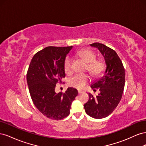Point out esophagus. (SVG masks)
I'll list each match as a JSON object with an SVG mask.
<instances>
[{"label": "esophagus", "mask_w": 146, "mask_h": 146, "mask_svg": "<svg viewBox=\"0 0 146 146\" xmlns=\"http://www.w3.org/2000/svg\"><path fill=\"white\" fill-rule=\"evenodd\" d=\"M78 92L79 94H82L83 92L82 91H78Z\"/></svg>", "instance_id": "1"}]
</instances>
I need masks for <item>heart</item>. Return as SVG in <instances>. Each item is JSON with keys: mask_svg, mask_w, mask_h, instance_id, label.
Segmentation results:
<instances>
[{"mask_svg": "<svg viewBox=\"0 0 146 146\" xmlns=\"http://www.w3.org/2000/svg\"><path fill=\"white\" fill-rule=\"evenodd\" d=\"M77 54L87 63V70L92 76L98 77L103 73L105 69L104 64L101 60H96V54L92 50L83 49L77 52ZM71 63V57L66 56L64 62V69L66 73L70 72ZM89 79V77L85 74H76L69 79V83L72 86L80 89L86 85Z\"/></svg>", "mask_w": 146, "mask_h": 146, "instance_id": "b5f03b06", "label": "heart"}]
</instances>
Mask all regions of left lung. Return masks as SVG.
<instances>
[{"instance_id":"1","label":"left lung","mask_w":146,"mask_h":146,"mask_svg":"<svg viewBox=\"0 0 146 146\" xmlns=\"http://www.w3.org/2000/svg\"><path fill=\"white\" fill-rule=\"evenodd\" d=\"M103 55L106 68L104 75L91 85L92 89L98 88L100 93L96 97L89 94V100L84 105L88 115L102 119L107 117L116 108L122 98L125 85V69L116 52L103 44H90Z\"/></svg>"}]
</instances>
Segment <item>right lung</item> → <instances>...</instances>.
Wrapping results in <instances>:
<instances>
[{
    "mask_svg": "<svg viewBox=\"0 0 146 146\" xmlns=\"http://www.w3.org/2000/svg\"><path fill=\"white\" fill-rule=\"evenodd\" d=\"M72 47L44 48L33 56L27 71V85L34 105L42 114L54 120L69 115L72 101L78 95L73 88H68L64 93L55 91L56 83L65 77L64 62Z\"/></svg>",
    "mask_w": 146,
    "mask_h": 146,
    "instance_id": "1",
    "label": "right lung"
}]
</instances>
